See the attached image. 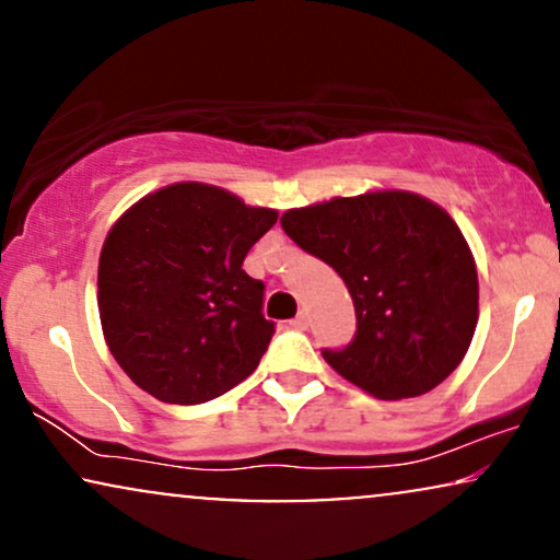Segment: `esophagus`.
Returning <instances> with one entry per match:
<instances>
[{
	"label": "esophagus",
	"instance_id": "1",
	"mask_svg": "<svg viewBox=\"0 0 560 560\" xmlns=\"http://www.w3.org/2000/svg\"><path fill=\"white\" fill-rule=\"evenodd\" d=\"M289 326H292V329H298V331H305L307 329V313H298V316L289 320Z\"/></svg>",
	"mask_w": 560,
	"mask_h": 560
}]
</instances>
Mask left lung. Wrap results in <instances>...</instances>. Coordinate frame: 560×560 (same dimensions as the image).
Segmentation results:
<instances>
[{"label": "left lung", "instance_id": "1", "mask_svg": "<svg viewBox=\"0 0 560 560\" xmlns=\"http://www.w3.org/2000/svg\"><path fill=\"white\" fill-rule=\"evenodd\" d=\"M281 229L342 276L358 331L324 361L378 400L434 389L458 369L479 318V279L458 223L402 189L292 208Z\"/></svg>", "mask_w": 560, "mask_h": 560}]
</instances>
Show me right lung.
Listing matches in <instances>:
<instances>
[{
	"label": "right lung",
	"mask_w": 560,
	"mask_h": 560,
	"mask_svg": "<svg viewBox=\"0 0 560 560\" xmlns=\"http://www.w3.org/2000/svg\"><path fill=\"white\" fill-rule=\"evenodd\" d=\"M279 213L213 184L178 182L133 202L100 253L96 305L113 358L160 402L197 405L258 369L273 324L249 247Z\"/></svg>",
	"instance_id": "1"
}]
</instances>
